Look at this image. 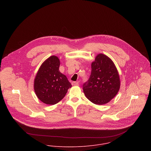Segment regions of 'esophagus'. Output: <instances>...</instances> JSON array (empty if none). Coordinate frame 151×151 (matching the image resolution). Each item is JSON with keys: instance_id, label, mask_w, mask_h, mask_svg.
<instances>
[{"instance_id": "1", "label": "esophagus", "mask_w": 151, "mask_h": 151, "mask_svg": "<svg viewBox=\"0 0 151 151\" xmlns=\"http://www.w3.org/2000/svg\"><path fill=\"white\" fill-rule=\"evenodd\" d=\"M72 86H78V83L76 81H73L71 83Z\"/></svg>"}]
</instances>
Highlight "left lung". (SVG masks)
<instances>
[{
  "label": "left lung",
  "instance_id": "8db88e82",
  "mask_svg": "<svg viewBox=\"0 0 151 151\" xmlns=\"http://www.w3.org/2000/svg\"><path fill=\"white\" fill-rule=\"evenodd\" d=\"M91 73L83 86L86 98L96 105L107 104L117 93L120 86L118 71L112 60L99 54L91 65Z\"/></svg>",
  "mask_w": 151,
  "mask_h": 151
}]
</instances>
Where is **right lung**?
Wrapping results in <instances>:
<instances>
[{
  "label": "right lung",
  "mask_w": 151,
  "mask_h": 151,
  "mask_svg": "<svg viewBox=\"0 0 151 151\" xmlns=\"http://www.w3.org/2000/svg\"><path fill=\"white\" fill-rule=\"evenodd\" d=\"M60 60L52 56L40 67L34 81V90L39 99L47 105H55L65 97L71 84L59 71Z\"/></svg>",
  "instance_id": "1"
}]
</instances>
